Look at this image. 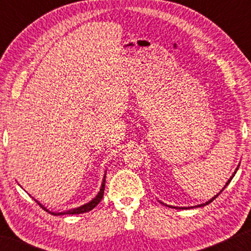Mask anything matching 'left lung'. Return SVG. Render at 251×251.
<instances>
[{"mask_svg": "<svg viewBox=\"0 0 251 251\" xmlns=\"http://www.w3.org/2000/svg\"><path fill=\"white\" fill-rule=\"evenodd\" d=\"M238 169H239V167H238V168H236L235 173H236V171H238ZM235 173L232 175V177H231V178H229V179H228V181H227V183H226V185H225V186H224V188H225L226 186H227V185L229 184V181H231V180H232V178H233V177H234V175H235ZM224 188H223V190H222L221 192H219V193H218L217 195H215V197H214V198H212V199H211V200H209L208 202H205V203H203V204H200V205H198V207H203V205H207V204H209V203H210V202H212V201H214V200H215V199H216V198H217V197H218V195H219V194H221L223 191H224ZM169 207H170V205H169ZM173 208H176V209H186V208H178V207H173Z\"/></svg>", "mask_w": 251, "mask_h": 251, "instance_id": "left-lung-1", "label": "left lung"}]
</instances>
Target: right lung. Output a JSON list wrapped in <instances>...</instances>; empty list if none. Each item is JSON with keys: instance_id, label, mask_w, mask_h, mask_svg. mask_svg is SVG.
Masks as SVG:
<instances>
[{"instance_id": "obj_1", "label": "right lung", "mask_w": 251, "mask_h": 251, "mask_svg": "<svg viewBox=\"0 0 251 251\" xmlns=\"http://www.w3.org/2000/svg\"><path fill=\"white\" fill-rule=\"evenodd\" d=\"M104 191H105V178H104V180H102V184H101V188H100V191H99V193H98V195L97 197H96L95 199H92V200L89 202V203H85V204H83V205H81V207H78V208H75V209H72V210H68V211H64V212H51V211H49V210H47L46 208L43 207L42 204L40 203V202H37L36 200V202L37 203H39V205L41 208H43L44 210L46 211H49V214H52V215H54V216H59V215H75V214H83V212H88V211H90V210H92V209H94L96 205H97L99 202H100V200L102 199V197H104Z\"/></svg>"}]
</instances>
